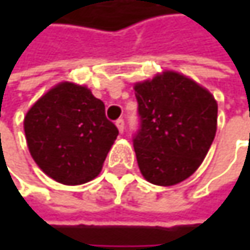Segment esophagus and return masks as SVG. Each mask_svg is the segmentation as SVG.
Returning a JSON list of instances; mask_svg holds the SVG:
<instances>
[{"mask_svg": "<svg viewBox=\"0 0 250 250\" xmlns=\"http://www.w3.org/2000/svg\"><path fill=\"white\" fill-rule=\"evenodd\" d=\"M116 125H117V128H119L120 133L125 131V120H123V119H119V120L116 122Z\"/></svg>", "mask_w": 250, "mask_h": 250, "instance_id": "esophagus-1", "label": "esophagus"}]
</instances>
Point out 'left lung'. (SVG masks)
Masks as SVG:
<instances>
[{
	"mask_svg": "<svg viewBox=\"0 0 250 250\" xmlns=\"http://www.w3.org/2000/svg\"><path fill=\"white\" fill-rule=\"evenodd\" d=\"M140 127L137 165L150 184L169 187L194 174L217 130V103L195 81L174 71L134 85Z\"/></svg>",
	"mask_w": 250,
	"mask_h": 250,
	"instance_id": "8db88e82",
	"label": "left lung"
}]
</instances>
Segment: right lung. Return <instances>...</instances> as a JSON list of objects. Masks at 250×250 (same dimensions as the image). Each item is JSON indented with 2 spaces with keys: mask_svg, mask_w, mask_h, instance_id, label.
Instances as JSON below:
<instances>
[{
  "mask_svg": "<svg viewBox=\"0 0 250 250\" xmlns=\"http://www.w3.org/2000/svg\"><path fill=\"white\" fill-rule=\"evenodd\" d=\"M24 133L39 168L65 185L85 184L100 174L119 136L104 103L72 82L58 83L33 104Z\"/></svg>",
  "mask_w": 250,
  "mask_h": 250,
  "instance_id": "right-lung-1",
  "label": "right lung"
}]
</instances>
